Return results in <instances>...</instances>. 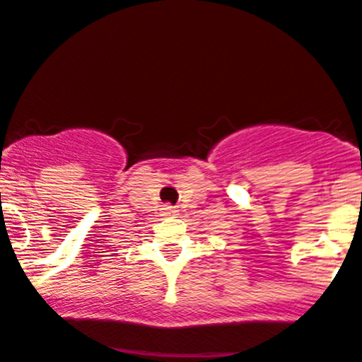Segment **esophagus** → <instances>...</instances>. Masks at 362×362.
<instances>
[{
	"instance_id": "34e87169",
	"label": "esophagus",
	"mask_w": 362,
	"mask_h": 362,
	"mask_svg": "<svg viewBox=\"0 0 362 362\" xmlns=\"http://www.w3.org/2000/svg\"><path fill=\"white\" fill-rule=\"evenodd\" d=\"M161 214L163 216H175V214H177V210H175L174 206H170V204H165V206L161 209Z\"/></svg>"
}]
</instances>
